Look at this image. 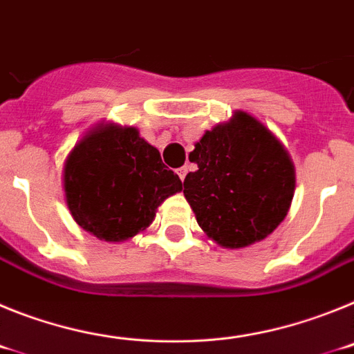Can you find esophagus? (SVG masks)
Masks as SVG:
<instances>
[{
    "label": "esophagus",
    "mask_w": 354,
    "mask_h": 354,
    "mask_svg": "<svg viewBox=\"0 0 354 354\" xmlns=\"http://www.w3.org/2000/svg\"><path fill=\"white\" fill-rule=\"evenodd\" d=\"M177 174H179V177H180V180H184V179H186V174H187V168H186V167H183V168H179V170H177Z\"/></svg>",
    "instance_id": "obj_1"
}]
</instances>
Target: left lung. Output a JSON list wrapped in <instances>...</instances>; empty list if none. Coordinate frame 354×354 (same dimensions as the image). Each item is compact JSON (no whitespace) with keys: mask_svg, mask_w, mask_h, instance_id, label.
Wrapping results in <instances>:
<instances>
[{"mask_svg":"<svg viewBox=\"0 0 354 354\" xmlns=\"http://www.w3.org/2000/svg\"><path fill=\"white\" fill-rule=\"evenodd\" d=\"M198 170L184 179V196L207 237L245 248L270 236L287 216L296 187L292 159L264 124L236 111L195 143Z\"/></svg>","mask_w":354,"mask_h":354,"instance_id":"left-lung-1","label":"left lung"}]
</instances>
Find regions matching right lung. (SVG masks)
Here are the masks:
<instances>
[{
	"label": "right lung",
	"mask_w": 354,
	"mask_h": 354,
	"mask_svg": "<svg viewBox=\"0 0 354 354\" xmlns=\"http://www.w3.org/2000/svg\"><path fill=\"white\" fill-rule=\"evenodd\" d=\"M64 189L68 211L83 230L118 243L143 232L183 183L138 129L101 124L71 150Z\"/></svg>",
	"instance_id": "add662e5"
}]
</instances>
